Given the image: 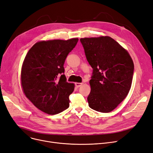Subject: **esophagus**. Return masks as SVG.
Returning <instances> with one entry per match:
<instances>
[{
    "instance_id": "34e87169",
    "label": "esophagus",
    "mask_w": 153,
    "mask_h": 153,
    "mask_svg": "<svg viewBox=\"0 0 153 153\" xmlns=\"http://www.w3.org/2000/svg\"><path fill=\"white\" fill-rule=\"evenodd\" d=\"M82 84H83V83H78V82H76V83H75V86H76L77 88H78V87H81L82 85Z\"/></svg>"
}]
</instances>
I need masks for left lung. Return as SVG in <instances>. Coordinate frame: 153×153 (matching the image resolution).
I'll return each mask as SVG.
<instances>
[{
	"mask_svg": "<svg viewBox=\"0 0 153 153\" xmlns=\"http://www.w3.org/2000/svg\"><path fill=\"white\" fill-rule=\"evenodd\" d=\"M80 41L93 68L88 105L100 112H111L129 92L134 68L132 58L109 36L84 38Z\"/></svg>",
	"mask_w": 153,
	"mask_h": 153,
	"instance_id": "obj_1",
	"label": "left lung"
}]
</instances>
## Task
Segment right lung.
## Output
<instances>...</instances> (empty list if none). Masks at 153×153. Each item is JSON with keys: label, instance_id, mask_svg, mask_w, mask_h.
I'll use <instances>...</instances> for the list:
<instances>
[{"label": "right lung", "instance_id": "1", "mask_svg": "<svg viewBox=\"0 0 153 153\" xmlns=\"http://www.w3.org/2000/svg\"><path fill=\"white\" fill-rule=\"evenodd\" d=\"M78 41H41L27 52L21 68V87L24 95L40 111L54 115L69 107V96L75 84L66 82L63 65Z\"/></svg>", "mask_w": 153, "mask_h": 153}]
</instances>
